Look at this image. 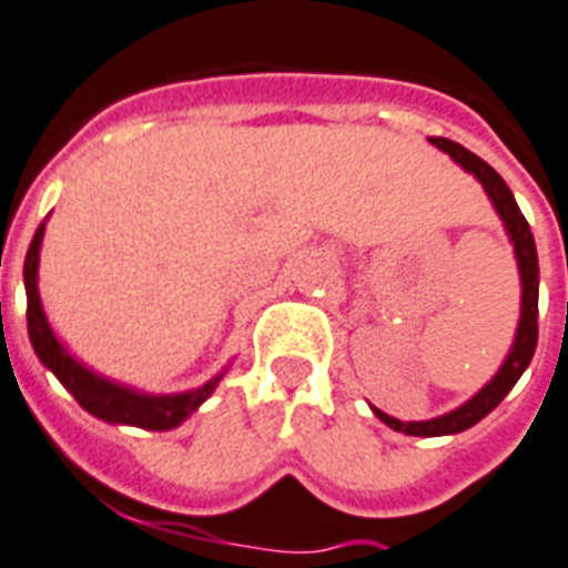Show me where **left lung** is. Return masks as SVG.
I'll list each match as a JSON object with an SVG mask.
<instances>
[{
    "instance_id": "8db88e82",
    "label": "left lung",
    "mask_w": 568,
    "mask_h": 568,
    "mask_svg": "<svg viewBox=\"0 0 568 568\" xmlns=\"http://www.w3.org/2000/svg\"><path fill=\"white\" fill-rule=\"evenodd\" d=\"M432 145H437L440 151L455 160V163L464 169V172L476 174V180L484 186L487 197L493 201L499 219L505 221V230H508L510 244H514L516 265H519V280H523V312H519V326H516L514 347H510L508 358L501 362L499 373L493 376L481 390H478L473 399L455 408L449 414H440L435 419H419V423H403V419L388 417L379 408H373V414L390 426L394 432H405V435L414 437H440V435H458V432H467L469 426H476L478 419H484L487 414L496 408V405L510 394L519 376L525 373V367L531 364L534 349H537V300H539V262H537V244H534V233L528 227V221L516 206L514 192L508 189V183L501 180V174L487 165L481 156H476L473 151H467L458 142L444 140V136H432Z\"/></svg>"
}]
</instances>
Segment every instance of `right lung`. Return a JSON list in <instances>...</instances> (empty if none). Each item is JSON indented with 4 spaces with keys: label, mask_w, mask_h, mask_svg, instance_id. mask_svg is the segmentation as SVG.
<instances>
[{
    "label": "right lung",
    "mask_w": 568,
    "mask_h": 568,
    "mask_svg": "<svg viewBox=\"0 0 568 568\" xmlns=\"http://www.w3.org/2000/svg\"><path fill=\"white\" fill-rule=\"evenodd\" d=\"M43 233L45 221L37 227L34 239L29 244V253H26V265H22L26 300H29L26 317H29V338L37 358L58 376L60 385L75 396L78 405L84 412H90L92 417L104 419V423H116V426L149 428V432H169V428L180 426L189 414H195L210 399V394L215 390V385H219L224 373H219L215 379H210L206 385H201L195 390L156 396L133 390L113 379H104L99 373H92L90 367H84L75 356H69L67 347L60 344L58 335L49 326V321H45L40 292H37V265H40Z\"/></svg>",
    "instance_id": "1"
}]
</instances>
